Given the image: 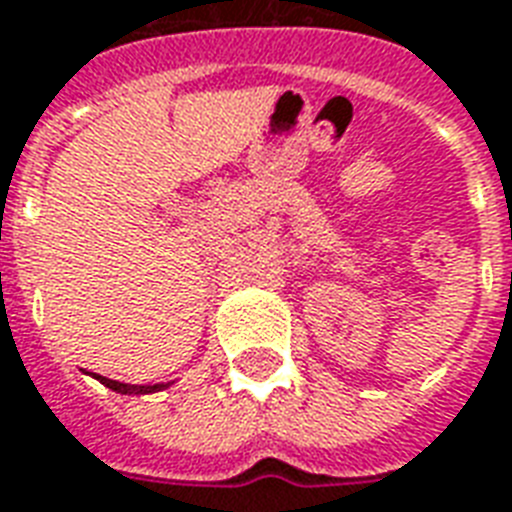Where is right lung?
Returning <instances> with one entry per match:
<instances>
[{"label": "right lung", "mask_w": 512, "mask_h": 512, "mask_svg": "<svg viewBox=\"0 0 512 512\" xmlns=\"http://www.w3.org/2000/svg\"><path fill=\"white\" fill-rule=\"evenodd\" d=\"M98 382L106 384L109 390L122 392V395H149V392H160L168 387V384H125L117 379H106V376H98Z\"/></svg>", "instance_id": "right-lung-1"}]
</instances>
